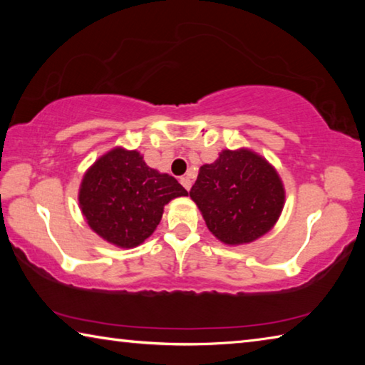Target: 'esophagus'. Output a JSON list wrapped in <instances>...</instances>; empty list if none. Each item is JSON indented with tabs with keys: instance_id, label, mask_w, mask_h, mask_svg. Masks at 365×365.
<instances>
[{
	"instance_id": "obj_1",
	"label": "esophagus",
	"mask_w": 365,
	"mask_h": 365,
	"mask_svg": "<svg viewBox=\"0 0 365 365\" xmlns=\"http://www.w3.org/2000/svg\"><path fill=\"white\" fill-rule=\"evenodd\" d=\"M180 183L183 185L185 190L190 191V188H191V178L190 177H180Z\"/></svg>"
}]
</instances>
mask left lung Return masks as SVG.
Returning a JSON list of instances; mask_svg holds the SVG:
<instances>
[{
  "label": "left lung",
  "instance_id": "1",
  "mask_svg": "<svg viewBox=\"0 0 365 365\" xmlns=\"http://www.w3.org/2000/svg\"><path fill=\"white\" fill-rule=\"evenodd\" d=\"M209 230L225 245L251 243L279 220L285 188L277 170L255 151L224 150L201 165L190 190Z\"/></svg>",
  "mask_w": 365,
  "mask_h": 365
}]
</instances>
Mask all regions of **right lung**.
I'll return each mask as SVG.
<instances>
[{
	"label": "right lung",
	"mask_w": 365,
	"mask_h": 365,
	"mask_svg": "<svg viewBox=\"0 0 365 365\" xmlns=\"http://www.w3.org/2000/svg\"><path fill=\"white\" fill-rule=\"evenodd\" d=\"M187 195L174 177L146 165L138 151L114 148L85 172L78 205L103 240L135 248L156 230L164 206Z\"/></svg>",
	"instance_id": "add662e5"
}]
</instances>
